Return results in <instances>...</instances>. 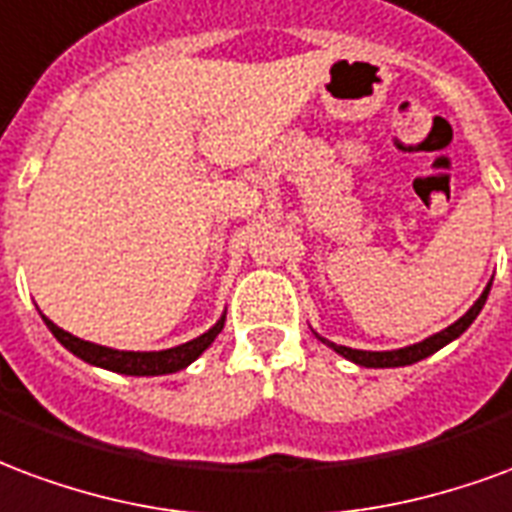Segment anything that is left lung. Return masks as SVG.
<instances>
[{
	"label": "left lung",
	"mask_w": 512,
	"mask_h": 512,
	"mask_svg": "<svg viewBox=\"0 0 512 512\" xmlns=\"http://www.w3.org/2000/svg\"><path fill=\"white\" fill-rule=\"evenodd\" d=\"M494 281V278H491ZM491 281H488V286L483 289V294L477 297L475 305L469 308V311L458 319V322H453L450 327H445L442 333H434L428 335L425 341L420 343H412V346H404V349H390V352H368V349H352V346H338V343L327 341V338H322L319 333H313L316 338L322 343H327L330 349H333L335 354H341V357H346V360H352L354 365H363V368H401V365H412V363H420V360H425V357H431L434 352H439L442 346H447L450 341H455L458 335H464L466 330H469V324L475 322L477 313L483 311V305H486L488 300V292H491Z\"/></svg>",
	"instance_id": "8db88e82"
}]
</instances>
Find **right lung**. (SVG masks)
Masks as SVG:
<instances>
[{"mask_svg": "<svg viewBox=\"0 0 512 512\" xmlns=\"http://www.w3.org/2000/svg\"><path fill=\"white\" fill-rule=\"evenodd\" d=\"M43 316V313H40ZM46 327L54 333L67 352H73L76 357H81L84 363L98 365V368H106V371H114V374L125 376H166L177 374L182 368H188L193 360H199L201 354L207 352L212 346V341L218 338V333L223 330V322H226V313H220V319L212 324L207 333H201L199 338H193L188 343H179V346H171V349H160V352H125V349H111V346H100V343L81 341L76 335L65 333L62 327L51 322L48 316H43Z\"/></svg>", "mask_w": 512, "mask_h": 512, "instance_id": "obj_1", "label": "right lung"}]
</instances>
